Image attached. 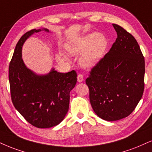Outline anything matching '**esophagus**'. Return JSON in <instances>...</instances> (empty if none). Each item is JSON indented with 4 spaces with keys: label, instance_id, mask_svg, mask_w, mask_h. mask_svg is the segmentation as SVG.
Here are the masks:
<instances>
[{
    "label": "esophagus",
    "instance_id": "1",
    "mask_svg": "<svg viewBox=\"0 0 152 152\" xmlns=\"http://www.w3.org/2000/svg\"><path fill=\"white\" fill-rule=\"evenodd\" d=\"M84 80V77L82 74H79L77 75V81L78 82H82Z\"/></svg>",
    "mask_w": 152,
    "mask_h": 152
}]
</instances>
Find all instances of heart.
<instances>
[{"mask_svg":"<svg viewBox=\"0 0 152 152\" xmlns=\"http://www.w3.org/2000/svg\"><path fill=\"white\" fill-rule=\"evenodd\" d=\"M107 46L106 37L98 32H92L71 41L67 45V50L72 56L82 54L80 64L85 68H91L102 58Z\"/></svg>","mask_w":152,"mask_h":152,"instance_id":"obj_1","label":"heart"}]
</instances>
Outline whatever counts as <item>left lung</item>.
Instances as JSON below:
<instances>
[{"label":"left lung","mask_w":152,"mask_h":152,"mask_svg":"<svg viewBox=\"0 0 152 152\" xmlns=\"http://www.w3.org/2000/svg\"><path fill=\"white\" fill-rule=\"evenodd\" d=\"M113 26L118 35L115 42L86 80L94 111L107 121L130 115L145 88V58L139 44L121 26Z\"/></svg>","instance_id":"obj_1"}]
</instances>
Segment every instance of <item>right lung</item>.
I'll return each mask as SVG.
<instances>
[{
    "instance_id": "right-lung-1",
    "label": "right lung",
    "mask_w": 152,
    "mask_h": 152,
    "mask_svg": "<svg viewBox=\"0 0 152 152\" xmlns=\"http://www.w3.org/2000/svg\"><path fill=\"white\" fill-rule=\"evenodd\" d=\"M42 30L49 32L45 28L32 29L20 39L9 65V82L17 110L34 127L48 128L58 125L68 111L77 73H61L52 68L48 74L38 75L26 66L22 58V46L33 34Z\"/></svg>"
}]
</instances>
